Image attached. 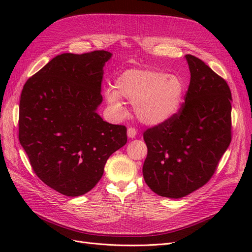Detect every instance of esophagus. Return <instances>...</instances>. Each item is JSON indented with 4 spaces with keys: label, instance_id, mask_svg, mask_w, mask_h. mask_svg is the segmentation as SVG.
<instances>
[{
    "label": "esophagus",
    "instance_id": "esophagus-1",
    "mask_svg": "<svg viewBox=\"0 0 252 252\" xmlns=\"http://www.w3.org/2000/svg\"><path fill=\"white\" fill-rule=\"evenodd\" d=\"M136 133H138V131L135 130V128H132V127L128 128V130H127V135H128V138H129V139H133V138H135Z\"/></svg>",
    "mask_w": 252,
    "mask_h": 252
}]
</instances>
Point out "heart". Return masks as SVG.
<instances>
[{
    "label": "heart",
    "instance_id": "obj_1",
    "mask_svg": "<svg viewBox=\"0 0 252 252\" xmlns=\"http://www.w3.org/2000/svg\"><path fill=\"white\" fill-rule=\"evenodd\" d=\"M184 94V83L174 74L152 69H129L105 89L106 100L122 111L120 96L132 103L135 117L146 125H158L178 112Z\"/></svg>",
    "mask_w": 252,
    "mask_h": 252
}]
</instances>
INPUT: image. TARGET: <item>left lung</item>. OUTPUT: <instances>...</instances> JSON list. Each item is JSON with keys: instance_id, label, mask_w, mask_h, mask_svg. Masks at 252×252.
Segmentation results:
<instances>
[{"instance_id": "left-lung-1", "label": "left lung", "mask_w": 252, "mask_h": 252, "mask_svg": "<svg viewBox=\"0 0 252 252\" xmlns=\"http://www.w3.org/2000/svg\"><path fill=\"white\" fill-rule=\"evenodd\" d=\"M190 84L172 118L144 132L143 175L157 194L180 199L207 183L231 142V91L202 60L185 56Z\"/></svg>"}]
</instances>
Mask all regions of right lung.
<instances>
[{"instance_id":"right-lung-1","label":"right lung","mask_w":252,"mask_h":252,"mask_svg":"<svg viewBox=\"0 0 252 252\" xmlns=\"http://www.w3.org/2000/svg\"><path fill=\"white\" fill-rule=\"evenodd\" d=\"M105 50L62 53L29 78L20 100L19 140L39 179L79 196L101 180L108 158L127 143V128L98 116Z\"/></svg>"}]
</instances>
